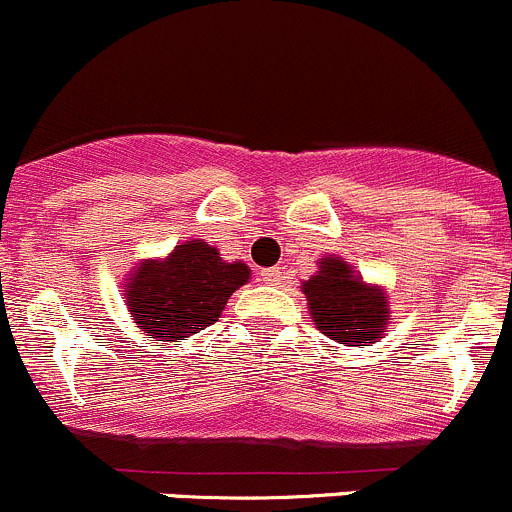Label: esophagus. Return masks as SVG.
I'll list each match as a JSON object with an SVG mask.
<instances>
[{
	"label": "esophagus",
	"mask_w": 512,
	"mask_h": 512,
	"mask_svg": "<svg viewBox=\"0 0 512 512\" xmlns=\"http://www.w3.org/2000/svg\"><path fill=\"white\" fill-rule=\"evenodd\" d=\"M279 277H282L279 267H270V270H262V282H265V284H279Z\"/></svg>",
	"instance_id": "34e87169"
}]
</instances>
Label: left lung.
Wrapping results in <instances>:
<instances>
[{
  "mask_svg": "<svg viewBox=\"0 0 512 512\" xmlns=\"http://www.w3.org/2000/svg\"><path fill=\"white\" fill-rule=\"evenodd\" d=\"M309 314L324 336L346 346H365L385 336L390 304L380 287L365 284L360 274L341 257L319 262V272L301 282Z\"/></svg>",
  "mask_w": 512,
  "mask_h": 512,
  "instance_id": "8db88e82",
  "label": "left lung"
}]
</instances>
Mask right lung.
Segmentation results:
<instances>
[{"label":"right lung","instance_id":"1","mask_svg":"<svg viewBox=\"0 0 512 512\" xmlns=\"http://www.w3.org/2000/svg\"><path fill=\"white\" fill-rule=\"evenodd\" d=\"M245 262H225L213 245L186 240L161 260H144L125 284L127 309L149 338L179 346L223 314L230 294L247 284Z\"/></svg>","mask_w":512,"mask_h":512}]
</instances>
